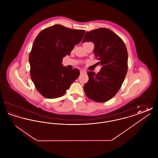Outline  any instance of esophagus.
I'll list each match as a JSON object with an SVG mask.
<instances>
[{"instance_id": "esophagus-1", "label": "esophagus", "mask_w": 158, "mask_h": 158, "mask_svg": "<svg viewBox=\"0 0 158 158\" xmlns=\"http://www.w3.org/2000/svg\"><path fill=\"white\" fill-rule=\"evenodd\" d=\"M80 73H81V74H85V73H86V72H85V70H81L80 71Z\"/></svg>"}]
</instances>
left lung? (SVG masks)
<instances>
[{
  "label": "left lung",
  "mask_w": 158,
  "mask_h": 158,
  "mask_svg": "<svg viewBox=\"0 0 158 158\" xmlns=\"http://www.w3.org/2000/svg\"><path fill=\"white\" fill-rule=\"evenodd\" d=\"M91 41L100 72H88L89 81L83 86L86 96L97 102H104L113 98L120 90L127 72L126 46L120 37L110 29L98 28L86 32L82 43Z\"/></svg>",
  "instance_id": "1"
}]
</instances>
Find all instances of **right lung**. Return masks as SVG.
<instances>
[{
	"label": "right lung",
	"instance_id": "add662e5",
	"mask_svg": "<svg viewBox=\"0 0 158 158\" xmlns=\"http://www.w3.org/2000/svg\"><path fill=\"white\" fill-rule=\"evenodd\" d=\"M85 30L54 25L41 31L35 38L29 55L31 79L45 98L63 96L79 77L77 69H68L61 64L74 46L82 40Z\"/></svg>",
	"mask_w": 158,
	"mask_h": 158
}]
</instances>
